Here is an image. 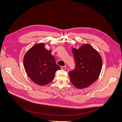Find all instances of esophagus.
<instances>
[{
	"instance_id": "esophagus-1",
	"label": "esophagus",
	"mask_w": 122,
	"mask_h": 122,
	"mask_svg": "<svg viewBox=\"0 0 122 122\" xmlns=\"http://www.w3.org/2000/svg\"><path fill=\"white\" fill-rule=\"evenodd\" d=\"M61 68L62 70H65L66 69V66H61Z\"/></svg>"
}]
</instances>
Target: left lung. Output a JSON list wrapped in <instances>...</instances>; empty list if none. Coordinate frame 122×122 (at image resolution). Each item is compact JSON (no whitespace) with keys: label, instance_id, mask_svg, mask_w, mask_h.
<instances>
[{"label":"left lung","instance_id":"obj_1","mask_svg":"<svg viewBox=\"0 0 122 122\" xmlns=\"http://www.w3.org/2000/svg\"><path fill=\"white\" fill-rule=\"evenodd\" d=\"M76 67L69 72L72 84L77 88H86L97 80L100 74L102 58L90 44L82 45L79 49L72 48Z\"/></svg>","mask_w":122,"mask_h":122}]
</instances>
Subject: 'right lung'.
I'll list each match as a JSON object with an SVG mask.
<instances>
[{"label": "right lung", "instance_id": "1", "mask_svg": "<svg viewBox=\"0 0 122 122\" xmlns=\"http://www.w3.org/2000/svg\"><path fill=\"white\" fill-rule=\"evenodd\" d=\"M25 72L31 80L40 86H45L52 81L56 71L60 67L56 63L51 50L43 43L35 44L25 54L23 59Z\"/></svg>", "mask_w": 122, "mask_h": 122}]
</instances>
